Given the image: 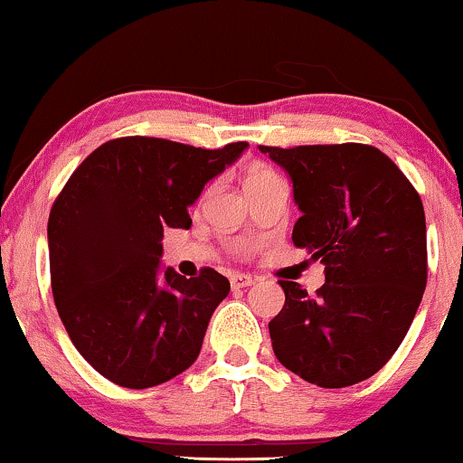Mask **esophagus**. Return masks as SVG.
<instances>
[{
    "label": "esophagus",
    "mask_w": 463,
    "mask_h": 463,
    "mask_svg": "<svg viewBox=\"0 0 463 463\" xmlns=\"http://www.w3.org/2000/svg\"><path fill=\"white\" fill-rule=\"evenodd\" d=\"M230 282H232V288L233 290H240V288L250 287V284L255 282V280H252L249 274H232L230 276Z\"/></svg>",
    "instance_id": "34e87169"
}]
</instances>
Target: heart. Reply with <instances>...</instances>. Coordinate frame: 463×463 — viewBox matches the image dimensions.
<instances>
[{
    "mask_svg": "<svg viewBox=\"0 0 463 463\" xmlns=\"http://www.w3.org/2000/svg\"><path fill=\"white\" fill-rule=\"evenodd\" d=\"M282 176L269 166H252L249 175H246V189H249V194L271 185H282Z\"/></svg>",
    "mask_w": 463,
    "mask_h": 463,
    "instance_id": "heart-1",
    "label": "heart"
}]
</instances>
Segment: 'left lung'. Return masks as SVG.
Returning a JSON list of instances; mask_svg holds the SVG:
<instances>
[{
	"label": "left lung",
	"instance_id": "obj_1",
	"mask_svg": "<svg viewBox=\"0 0 463 463\" xmlns=\"http://www.w3.org/2000/svg\"><path fill=\"white\" fill-rule=\"evenodd\" d=\"M259 149L293 179V244L325 263L326 278L316 297L280 280L287 299L269 322L276 358L320 388L364 382L402 344L426 290L420 194L373 145Z\"/></svg>",
	"mask_w": 463,
	"mask_h": 463
}]
</instances>
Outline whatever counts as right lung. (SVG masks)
Returning <instances> with one entry per match:
<instances>
[{
	"label": "right lung",
	"mask_w": 463,
	"mask_h": 463,
	"mask_svg": "<svg viewBox=\"0 0 463 463\" xmlns=\"http://www.w3.org/2000/svg\"><path fill=\"white\" fill-rule=\"evenodd\" d=\"M246 147L111 138L56 195L48 219L56 309L78 352L109 382L151 388L198 358L230 280L213 268L195 278L170 268L160 276L164 230H189V206Z\"/></svg>",
	"instance_id": "add662e5"
}]
</instances>
